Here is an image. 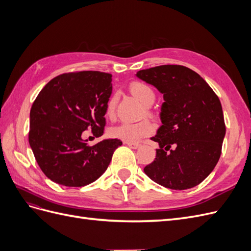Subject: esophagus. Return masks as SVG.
<instances>
[{
  "label": "esophagus",
  "mask_w": 251,
  "mask_h": 251,
  "mask_svg": "<svg viewBox=\"0 0 251 251\" xmlns=\"http://www.w3.org/2000/svg\"><path fill=\"white\" fill-rule=\"evenodd\" d=\"M127 144V147H130L131 149H138L140 147V144L137 142H126Z\"/></svg>",
  "instance_id": "34e87169"
}]
</instances>
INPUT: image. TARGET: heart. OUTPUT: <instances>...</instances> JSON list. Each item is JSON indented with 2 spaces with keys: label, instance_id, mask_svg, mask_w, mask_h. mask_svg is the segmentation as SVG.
Here are the masks:
<instances>
[{
  "label": "heart",
  "instance_id": "heart-1",
  "mask_svg": "<svg viewBox=\"0 0 251 251\" xmlns=\"http://www.w3.org/2000/svg\"><path fill=\"white\" fill-rule=\"evenodd\" d=\"M130 91L136 100L143 105L144 108H150L156 100L154 90L147 83L136 81L130 86ZM117 103L116 95H113L105 107V114L108 117L115 115ZM155 126L150 120H141L138 123H123L110 128V136L113 138L124 140L126 142H137L144 137L154 134Z\"/></svg>",
  "mask_w": 251,
  "mask_h": 251
}]
</instances>
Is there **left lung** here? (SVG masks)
Listing matches in <instances>:
<instances>
[{
    "label": "left lung",
    "mask_w": 251,
    "mask_h": 251,
    "mask_svg": "<svg viewBox=\"0 0 251 251\" xmlns=\"http://www.w3.org/2000/svg\"><path fill=\"white\" fill-rule=\"evenodd\" d=\"M136 75L164 98L162 126L151 138L160 148L144 173L177 191L200 184L222 153L226 126L219 97L198 73L181 65L157 66Z\"/></svg>",
    "instance_id": "obj_1"
}]
</instances>
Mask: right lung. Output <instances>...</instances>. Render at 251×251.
Here are the masks:
<instances>
[{"label":"right lung","instance_id":"obj_1","mask_svg":"<svg viewBox=\"0 0 251 251\" xmlns=\"http://www.w3.org/2000/svg\"><path fill=\"white\" fill-rule=\"evenodd\" d=\"M111 82L110 73H64L52 78L33 101L29 143L41 170L55 183L70 187L92 183L123 144L115 138L90 146L81 138L87 130L95 137L103 134Z\"/></svg>","mask_w":251,"mask_h":251}]
</instances>
